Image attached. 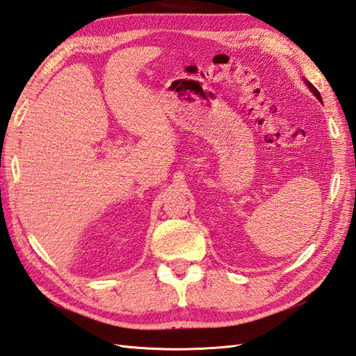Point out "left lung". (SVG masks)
<instances>
[{
    "instance_id": "8db88e82",
    "label": "left lung",
    "mask_w": 356,
    "mask_h": 356,
    "mask_svg": "<svg viewBox=\"0 0 356 356\" xmlns=\"http://www.w3.org/2000/svg\"><path fill=\"white\" fill-rule=\"evenodd\" d=\"M305 83H307V86H308V88H309V89H311V92H312V94H314V95H316V97H317V98H318V100H320V102H321V95H320V92H318V90H317V89H316V86H314V85H312V83H309V81H308V80H307V79H305Z\"/></svg>"
}]
</instances>
